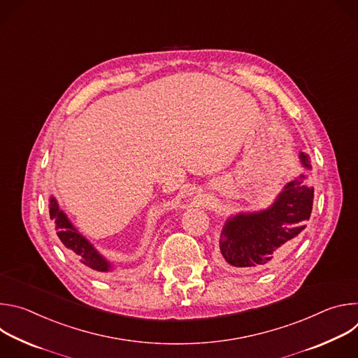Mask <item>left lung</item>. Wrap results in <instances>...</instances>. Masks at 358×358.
Returning a JSON list of instances; mask_svg holds the SVG:
<instances>
[{"mask_svg":"<svg viewBox=\"0 0 358 358\" xmlns=\"http://www.w3.org/2000/svg\"><path fill=\"white\" fill-rule=\"evenodd\" d=\"M303 166L310 170V157L300 152ZM310 171L287 182L273 206L257 214H238L221 232V253L231 268L261 269L278 259L299 238L310 218L315 188L308 184Z\"/></svg>","mask_w":358,"mask_h":358,"instance_id":"8db88e82","label":"left lung"}]
</instances>
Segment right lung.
<instances>
[{
    "instance_id": "1",
    "label": "right lung",
    "mask_w": 358,
    "mask_h": 358,
    "mask_svg": "<svg viewBox=\"0 0 358 358\" xmlns=\"http://www.w3.org/2000/svg\"><path fill=\"white\" fill-rule=\"evenodd\" d=\"M49 215L50 220H54L57 234L69 250L71 257L94 272L105 273L110 271V264L103 257H100L96 249L73 228L66 215L59 210L55 198H50L49 201Z\"/></svg>"
}]
</instances>
